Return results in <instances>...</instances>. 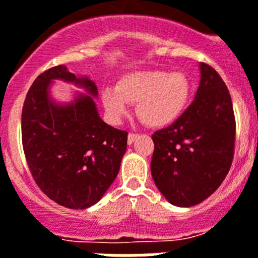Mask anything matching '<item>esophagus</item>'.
Instances as JSON below:
<instances>
[{
  "label": "esophagus",
  "mask_w": 258,
  "mask_h": 258,
  "mask_svg": "<svg viewBox=\"0 0 258 258\" xmlns=\"http://www.w3.org/2000/svg\"><path fill=\"white\" fill-rule=\"evenodd\" d=\"M139 138V135L138 134H134V132H130L128 134V138H127V143H128V144H132V143L135 142L136 139Z\"/></svg>",
  "instance_id": "1"
}]
</instances>
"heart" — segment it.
<instances>
[{
    "label": "heart",
    "mask_w": 258,
    "mask_h": 258,
    "mask_svg": "<svg viewBox=\"0 0 258 258\" xmlns=\"http://www.w3.org/2000/svg\"><path fill=\"white\" fill-rule=\"evenodd\" d=\"M189 82L182 73L134 71L119 78L116 87H106L101 102L113 122L120 120L136 104V115L152 128L166 127L182 115L189 98Z\"/></svg>",
    "instance_id": "heart-1"
}]
</instances>
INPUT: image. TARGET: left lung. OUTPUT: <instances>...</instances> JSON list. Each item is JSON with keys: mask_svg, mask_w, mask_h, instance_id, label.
I'll list each match as a JSON object with an SVG mask.
<instances>
[{"mask_svg": "<svg viewBox=\"0 0 258 258\" xmlns=\"http://www.w3.org/2000/svg\"><path fill=\"white\" fill-rule=\"evenodd\" d=\"M200 86L187 110L171 126L156 131L151 171L167 201L194 207L225 180L235 148L230 92L212 66L200 63Z\"/></svg>", "mask_w": 258, "mask_h": 258, "instance_id": "1", "label": "left lung"}]
</instances>
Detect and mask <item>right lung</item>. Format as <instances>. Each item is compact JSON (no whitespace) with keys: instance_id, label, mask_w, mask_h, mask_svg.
Listing matches in <instances>:
<instances>
[{"instance_id":"add662e5","label":"right lung","mask_w":258,"mask_h":258,"mask_svg":"<svg viewBox=\"0 0 258 258\" xmlns=\"http://www.w3.org/2000/svg\"><path fill=\"white\" fill-rule=\"evenodd\" d=\"M53 80L74 82L89 95L57 104L48 95ZM93 97L95 83L59 64L36 78L22 110V143L31 174L49 199L69 209L100 201L127 149V132L100 118Z\"/></svg>"}]
</instances>
